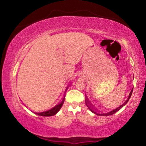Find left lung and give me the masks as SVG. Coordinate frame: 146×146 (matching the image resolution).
I'll use <instances>...</instances> for the list:
<instances>
[{"instance_id":"1","label":"left lung","mask_w":146,"mask_h":146,"mask_svg":"<svg viewBox=\"0 0 146 146\" xmlns=\"http://www.w3.org/2000/svg\"><path fill=\"white\" fill-rule=\"evenodd\" d=\"M133 90V88L132 89V90L131 91V92H130L129 95V97H128L127 99L126 100H125V102L124 103H123V104H122L120 106H119V107H118L117 108L115 109V110L111 111L106 112V113H99V112H97V111H96V110H95V109L93 108V107L92 106V105L91 104L90 102H89V100H88V98H87V97H86V100H85L86 104V106H88V108L89 109H90V110L91 111H92L93 113H95V114H96V115H102V116H109V115H113V114H114V113H115L116 112H117L118 111H119V110H120V109L123 107V106L126 104V103L128 102V100H129L131 96V95H132Z\"/></svg>"}]
</instances>
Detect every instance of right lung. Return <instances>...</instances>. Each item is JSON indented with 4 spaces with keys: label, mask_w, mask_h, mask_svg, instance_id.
Instances as JSON below:
<instances>
[{
    "label": "right lung",
    "mask_w": 146,
    "mask_h": 146,
    "mask_svg": "<svg viewBox=\"0 0 146 146\" xmlns=\"http://www.w3.org/2000/svg\"><path fill=\"white\" fill-rule=\"evenodd\" d=\"M64 98H63V100L61 101V102L55 106V107H53V108L50 109L46 111H44V112H41V113H35V114L40 115V116H42V117H50V116H53L55 115L56 113H57L59 110H60V108L62 106L64 102Z\"/></svg>",
    "instance_id": "add662e5"
}]
</instances>
